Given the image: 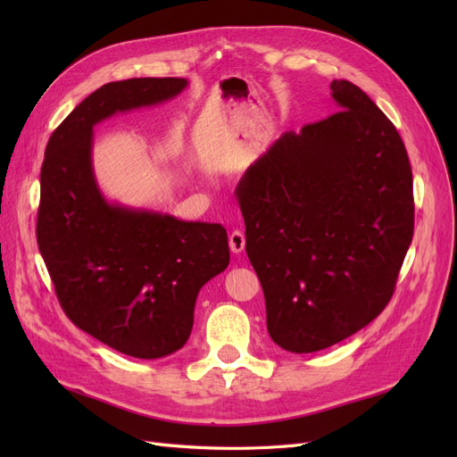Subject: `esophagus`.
Here are the masks:
<instances>
[{"instance_id":"34e87169","label":"esophagus","mask_w":457,"mask_h":457,"mask_svg":"<svg viewBox=\"0 0 457 457\" xmlns=\"http://www.w3.org/2000/svg\"><path fill=\"white\" fill-rule=\"evenodd\" d=\"M228 244H230V252L232 253H242L245 247V237L242 230H232L228 237Z\"/></svg>"}]
</instances>
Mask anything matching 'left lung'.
Masks as SVG:
<instances>
[{
	"instance_id": "obj_1",
	"label": "left lung",
	"mask_w": 457,
	"mask_h": 457,
	"mask_svg": "<svg viewBox=\"0 0 457 457\" xmlns=\"http://www.w3.org/2000/svg\"><path fill=\"white\" fill-rule=\"evenodd\" d=\"M329 89L339 112L282 133L237 188L269 336L297 354L379 316L413 237V179L396 128L351 81Z\"/></svg>"
}]
</instances>
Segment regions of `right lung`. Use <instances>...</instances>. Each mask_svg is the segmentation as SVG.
Returning a JSON list of instances; mask_svg holds the SVG:
<instances>
[{"label":"right lung","instance_id":"add662e5","mask_svg":"<svg viewBox=\"0 0 457 457\" xmlns=\"http://www.w3.org/2000/svg\"><path fill=\"white\" fill-rule=\"evenodd\" d=\"M185 78L110 81L53 131L41 165L37 247L66 316L123 354L168 356L187 343L202 286L228 267L219 223L108 202L93 173V128L160 104Z\"/></svg>","mask_w":457,"mask_h":457}]
</instances>
